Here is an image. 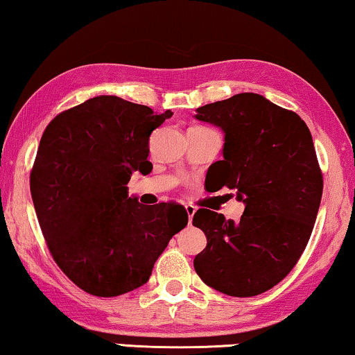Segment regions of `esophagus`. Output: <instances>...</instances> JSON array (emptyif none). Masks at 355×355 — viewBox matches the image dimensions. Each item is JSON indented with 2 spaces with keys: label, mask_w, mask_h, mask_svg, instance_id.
<instances>
[{
  "label": "esophagus",
  "mask_w": 355,
  "mask_h": 355,
  "mask_svg": "<svg viewBox=\"0 0 355 355\" xmlns=\"http://www.w3.org/2000/svg\"><path fill=\"white\" fill-rule=\"evenodd\" d=\"M184 208H185V212H187V216H189V222L192 223V217H193V214H195V211H196V209L193 208L192 205H185Z\"/></svg>",
  "instance_id": "esophagus-1"
}]
</instances>
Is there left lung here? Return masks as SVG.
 Segmentation results:
<instances>
[{"instance_id": "1", "label": "left lung", "mask_w": 355, "mask_h": 355, "mask_svg": "<svg viewBox=\"0 0 355 355\" xmlns=\"http://www.w3.org/2000/svg\"><path fill=\"white\" fill-rule=\"evenodd\" d=\"M195 119L225 133L211 190L225 185L246 205L239 222L195 212L193 225L208 239L195 271L225 295H259L292 271L313 232L324 189L313 136L298 114L257 94L201 106Z\"/></svg>"}]
</instances>
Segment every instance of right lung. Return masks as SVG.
<instances>
[{
    "mask_svg": "<svg viewBox=\"0 0 355 355\" xmlns=\"http://www.w3.org/2000/svg\"><path fill=\"white\" fill-rule=\"evenodd\" d=\"M173 116L100 95L60 112L42 133L30 190L53 260L79 288L117 297L149 281L184 206L130 198L133 171L149 174V138Z\"/></svg>",
    "mask_w": 355,
    "mask_h": 355,
    "instance_id": "right-lung-1",
    "label": "right lung"
}]
</instances>
